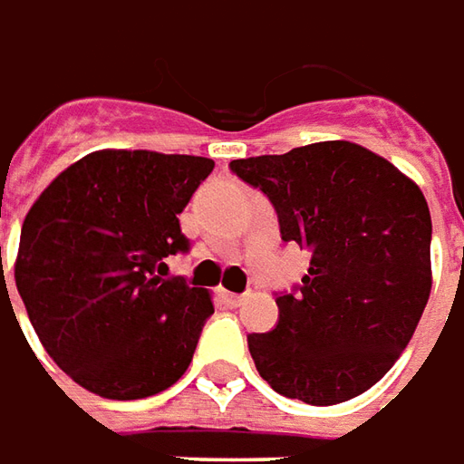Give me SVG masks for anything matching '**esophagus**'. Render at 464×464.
Here are the masks:
<instances>
[{"label":"esophagus","mask_w":464,"mask_h":464,"mask_svg":"<svg viewBox=\"0 0 464 464\" xmlns=\"http://www.w3.org/2000/svg\"><path fill=\"white\" fill-rule=\"evenodd\" d=\"M222 300H225L227 307H239L242 300H245V295H235V292H222Z\"/></svg>","instance_id":"obj_1"}]
</instances>
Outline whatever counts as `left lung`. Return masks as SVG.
Listing matches in <instances>:
<instances>
[{
  "label": "left lung",
  "instance_id": "obj_1",
  "mask_svg": "<svg viewBox=\"0 0 464 464\" xmlns=\"http://www.w3.org/2000/svg\"><path fill=\"white\" fill-rule=\"evenodd\" d=\"M229 169L272 202L282 239L310 252L302 285L275 300L277 327L247 337L259 377L307 405L367 392L412 340L430 300L425 195L353 142L232 160Z\"/></svg>",
  "mask_w": 464,
  "mask_h": 464
}]
</instances>
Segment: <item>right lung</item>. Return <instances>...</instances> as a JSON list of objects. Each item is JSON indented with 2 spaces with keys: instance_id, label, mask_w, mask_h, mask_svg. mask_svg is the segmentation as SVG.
Here are the masks:
<instances>
[{
  "instance_id": "1",
  "label": "right lung",
  "mask_w": 464,
  "mask_h": 464,
  "mask_svg": "<svg viewBox=\"0 0 464 464\" xmlns=\"http://www.w3.org/2000/svg\"><path fill=\"white\" fill-rule=\"evenodd\" d=\"M212 169L192 154L102 150L24 217L16 290L39 343L84 390L142 400L192 362L212 297L162 275L164 259L189 249L179 215Z\"/></svg>"
}]
</instances>
